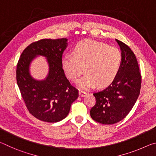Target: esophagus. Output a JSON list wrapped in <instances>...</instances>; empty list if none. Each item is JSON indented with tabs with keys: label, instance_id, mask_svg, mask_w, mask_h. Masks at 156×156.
Listing matches in <instances>:
<instances>
[{
	"label": "esophagus",
	"instance_id": "1",
	"mask_svg": "<svg viewBox=\"0 0 156 156\" xmlns=\"http://www.w3.org/2000/svg\"><path fill=\"white\" fill-rule=\"evenodd\" d=\"M87 94V92L84 91H83V90H80V91H79V96H80V97L85 96Z\"/></svg>",
	"mask_w": 156,
	"mask_h": 156
}]
</instances>
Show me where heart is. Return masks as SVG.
I'll use <instances>...</instances> for the list:
<instances>
[{"label":"heart","mask_w":156,"mask_h":156,"mask_svg":"<svg viewBox=\"0 0 156 156\" xmlns=\"http://www.w3.org/2000/svg\"><path fill=\"white\" fill-rule=\"evenodd\" d=\"M72 55L66 54L62 67L67 77L76 81L84 71L87 73L78 81L80 88L105 87L115 80L119 72L122 54L114 47L91 39H85L73 47Z\"/></svg>","instance_id":"1"}]
</instances>
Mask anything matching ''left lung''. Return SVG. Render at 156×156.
Returning a JSON list of instances; mask_svg holds the SVG:
<instances>
[{
  "label": "left lung",
  "instance_id": "1",
  "mask_svg": "<svg viewBox=\"0 0 156 156\" xmlns=\"http://www.w3.org/2000/svg\"><path fill=\"white\" fill-rule=\"evenodd\" d=\"M122 54V62L115 80L104 90L95 92L96 104L90 110L94 120L112 125L124 119L140 95L142 76L134 53L128 45L116 39Z\"/></svg>",
  "mask_w": 156,
  "mask_h": 156
}]
</instances>
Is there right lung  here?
I'll return each instance as SVG.
<instances>
[{
  "label": "right lung",
  "mask_w": 156,
  "mask_h": 156,
  "mask_svg": "<svg viewBox=\"0 0 156 156\" xmlns=\"http://www.w3.org/2000/svg\"><path fill=\"white\" fill-rule=\"evenodd\" d=\"M67 39H42L24 49L18 60L16 81L26 107L37 119L56 122L66 118L72 102L78 98V90L66 78L62 67V56ZM46 57L50 72L45 80L36 81L28 72L35 56Z\"/></svg>",
  "instance_id": "right-lung-1"
}]
</instances>
